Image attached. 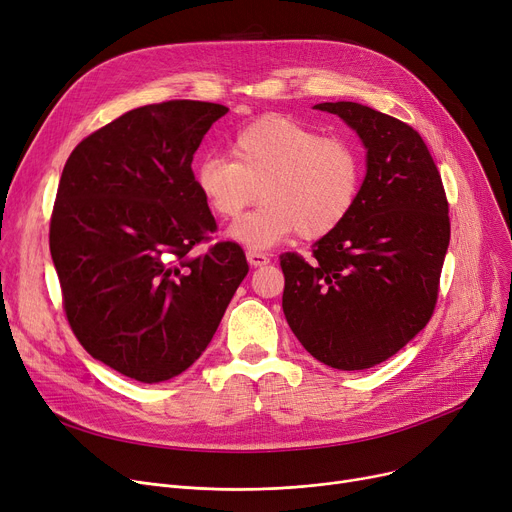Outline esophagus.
I'll list each match as a JSON object with an SVG mask.
<instances>
[{
  "label": "esophagus",
  "instance_id": "obj_1",
  "mask_svg": "<svg viewBox=\"0 0 512 512\" xmlns=\"http://www.w3.org/2000/svg\"><path fill=\"white\" fill-rule=\"evenodd\" d=\"M247 259H249V263H251L253 267H263V265L270 263V257H267L265 253H259V251H249V253H247Z\"/></svg>",
  "mask_w": 512,
  "mask_h": 512
}]
</instances>
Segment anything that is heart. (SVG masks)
<instances>
[{"label":"heart","instance_id":"1","mask_svg":"<svg viewBox=\"0 0 512 512\" xmlns=\"http://www.w3.org/2000/svg\"><path fill=\"white\" fill-rule=\"evenodd\" d=\"M230 155L203 157L195 182L222 220L240 218L257 197L263 201L230 230L251 249L294 232L303 240L324 238L346 222L361 195L365 166L357 145L286 116H263L238 130Z\"/></svg>","mask_w":512,"mask_h":512}]
</instances>
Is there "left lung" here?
<instances>
[{
    "instance_id": "obj_1",
    "label": "left lung",
    "mask_w": 512,
    "mask_h": 512,
    "mask_svg": "<svg viewBox=\"0 0 512 512\" xmlns=\"http://www.w3.org/2000/svg\"><path fill=\"white\" fill-rule=\"evenodd\" d=\"M355 128L367 176L346 222L311 259L282 253V309L321 363L369 369L396 355L432 319L450 240L448 199L419 132L355 101L315 105Z\"/></svg>"
}]
</instances>
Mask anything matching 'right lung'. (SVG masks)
I'll list each match as a JSON object with an SVG mask.
<instances>
[{
	"label": "right lung",
	"instance_id": "obj_1",
	"mask_svg": "<svg viewBox=\"0 0 512 512\" xmlns=\"http://www.w3.org/2000/svg\"><path fill=\"white\" fill-rule=\"evenodd\" d=\"M226 105L172 99L130 110L70 153L49 222L68 324L85 351L143 384L191 367L238 284L245 251L218 230L193 155Z\"/></svg>",
	"mask_w": 512,
	"mask_h": 512
}]
</instances>
